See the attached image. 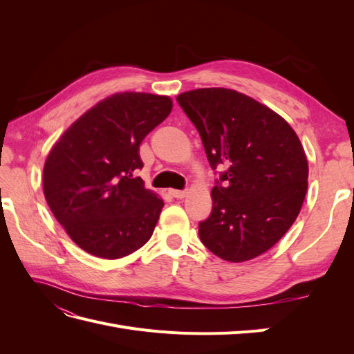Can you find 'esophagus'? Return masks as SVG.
<instances>
[{"label": "esophagus", "mask_w": 354, "mask_h": 354, "mask_svg": "<svg viewBox=\"0 0 354 354\" xmlns=\"http://www.w3.org/2000/svg\"><path fill=\"white\" fill-rule=\"evenodd\" d=\"M169 195H171V196H174V198H177V199H181V198H185V196H186V190L171 189V190H169Z\"/></svg>", "instance_id": "obj_1"}]
</instances>
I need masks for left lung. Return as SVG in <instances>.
I'll list each match as a JSON object with an SVG mask.
<instances>
[{
  "label": "left lung",
  "mask_w": 354,
  "mask_h": 354,
  "mask_svg": "<svg viewBox=\"0 0 354 354\" xmlns=\"http://www.w3.org/2000/svg\"><path fill=\"white\" fill-rule=\"evenodd\" d=\"M177 102L217 174L199 238L226 261L255 259L283 236L301 209L308 165L299 138L282 116L234 90H194Z\"/></svg>",
  "instance_id": "left-lung-1"
}]
</instances>
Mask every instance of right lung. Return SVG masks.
Returning a JSON list of instances; mask_svg holds the SVG:
<instances>
[{"instance_id": "1", "label": "right lung", "mask_w": 354, "mask_h": 354, "mask_svg": "<svg viewBox=\"0 0 354 354\" xmlns=\"http://www.w3.org/2000/svg\"><path fill=\"white\" fill-rule=\"evenodd\" d=\"M167 95L120 93L78 118L53 146L46 201L80 248L115 260L151 239L164 201L145 189L140 143L169 115Z\"/></svg>"}]
</instances>
